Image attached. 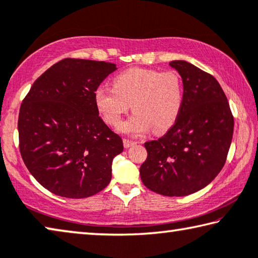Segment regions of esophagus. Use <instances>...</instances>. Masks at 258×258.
<instances>
[{
  "instance_id": "esophagus-1",
  "label": "esophagus",
  "mask_w": 258,
  "mask_h": 258,
  "mask_svg": "<svg viewBox=\"0 0 258 258\" xmlns=\"http://www.w3.org/2000/svg\"><path fill=\"white\" fill-rule=\"evenodd\" d=\"M122 144H124L125 148H130V147H132V146L136 145L137 142H134L132 140H128V139H124V140H122Z\"/></svg>"
}]
</instances>
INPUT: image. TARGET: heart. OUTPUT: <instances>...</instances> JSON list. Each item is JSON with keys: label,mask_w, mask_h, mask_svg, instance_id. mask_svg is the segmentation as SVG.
Wrapping results in <instances>:
<instances>
[{"label": "heart", "mask_w": 258, "mask_h": 258, "mask_svg": "<svg viewBox=\"0 0 258 258\" xmlns=\"http://www.w3.org/2000/svg\"><path fill=\"white\" fill-rule=\"evenodd\" d=\"M94 103L104 121L114 127L132 105L134 113L121 125L126 134L141 136L151 127L162 133L172 127L181 112L182 83L174 71L130 69L113 78L112 88L97 87Z\"/></svg>", "instance_id": "b5f03b06"}]
</instances>
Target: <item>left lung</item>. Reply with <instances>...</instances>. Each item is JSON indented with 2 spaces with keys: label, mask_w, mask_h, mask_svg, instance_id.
Returning a JSON list of instances; mask_svg holds the SVG:
<instances>
[{
  "label": "left lung",
  "mask_w": 258,
  "mask_h": 258,
  "mask_svg": "<svg viewBox=\"0 0 258 258\" xmlns=\"http://www.w3.org/2000/svg\"><path fill=\"white\" fill-rule=\"evenodd\" d=\"M183 86L175 124L158 140L146 142L140 167L144 185L165 196H186L217 177L230 150L234 120L217 80L186 60H172Z\"/></svg>",
  "instance_id": "8db88e82"
}]
</instances>
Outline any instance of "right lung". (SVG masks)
<instances>
[{
    "instance_id": "add662e5",
    "label": "right lung",
    "mask_w": 258,
    "mask_h": 258,
    "mask_svg": "<svg viewBox=\"0 0 258 258\" xmlns=\"http://www.w3.org/2000/svg\"><path fill=\"white\" fill-rule=\"evenodd\" d=\"M116 64L65 58L34 81L19 110V149L31 174L62 198L99 193L124 146L99 117L94 92Z\"/></svg>"
}]
</instances>
